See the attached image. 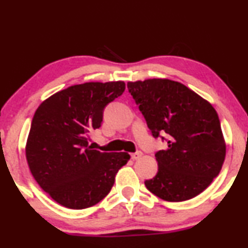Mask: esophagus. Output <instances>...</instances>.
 <instances>
[{
	"mask_svg": "<svg viewBox=\"0 0 248 248\" xmlns=\"http://www.w3.org/2000/svg\"><path fill=\"white\" fill-rule=\"evenodd\" d=\"M141 157H142L141 151H136V153H133L132 154V159H134V160L139 159V158H141Z\"/></svg>",
	"mask_w": 248,
	"mask_h": 248,
	"instance_id": "esophagus-1",
	"label": "esophagus"
}]
</instances>
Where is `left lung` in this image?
Wrapping results in <instances>:
<instances>
[{
	"label": "left lung",
	"mask_w": 248,
	"mask_h": 248,
	"mask_svg": "<svg viewBox=\"0 0 248 248\" xmlns=\"http://www.w3.org/2000/svg\"><path fill=\"white\" fill-rule=\"evenodd\" d=\"M127 86L153 136L168 137V149L155 155L157 174L145 180V187L170 202L195 198L218 175L225 159L217 112L175 80L153 78L128 82Z\"/></svg>",
	"instance_id": "8db88e82"
}]
</instances>
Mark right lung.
<instances>
[{
	"label": "right lung",
	"mask_w": 248,
	"mask_h": 248,
	"mask_svg": "<svg viewBox=\"0 0 248 248\" xmlns=\"http://www.w3.org/2000/svg\"><path fill=\"white\" fill-rule=\"evenodd\" d=\"M124 89L122 80L73 85L50 95L35 111L26 160L39 186L59 204L70 209L97 204L129 160L127 153H100L89 145V134L101 126L104 108Z\"/></svg>",
	"instance_id": "1"
}]
</instances>
